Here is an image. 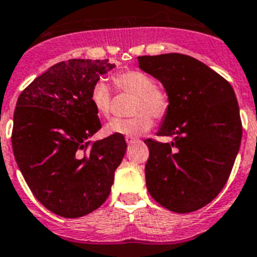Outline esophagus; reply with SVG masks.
<instances>
[{
	"label": "esophagus",
	"mask_w": 257,
	"mask_h": 257,
	"mask_svg": "<svg viewBox=\"0 0 257 257\" xmlns=\"http://www.w3.org/2000/svg\"><path fill=\"white\" fill-rule=\"evenodd\" d=\"M135 142H138L137 138H134V137H126V143H127V144H133V143H135Z\"/></svg>",
	"instance_id": "34e87169"
}]
</instances>
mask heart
Instances as JSON below:
<instances>
[{"instance_id":"b5f03b06","label":"heart","mask_w":257,"mask_h":257,"mask_svg":"<svg viewBox=\"0 0 257 257\" xmlns=\"http://www.w3.org/2000/svg\"><path fill=\"white\" fill-rule=\"evenodd\" d=\"M113 84L120 93L135 95L131 118H116L105 126L109 135L134 137L151 128L152 119H162L169 110V94L154 78L142 71H124L113 76ZM90 102L98 115L107 118L113 111V94L105 82H97L90 93Z\"/></svg>"}]
</instances>
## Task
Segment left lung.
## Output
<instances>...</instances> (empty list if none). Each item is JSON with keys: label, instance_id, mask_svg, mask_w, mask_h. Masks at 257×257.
Instances as JSON below:
<instances>
[{"label": "left lung", "instance_id": "obj_1", "mask_svg": "<svg viewBox=\"0 0 257 257\" xmlns=\"http://www.w3.org/2000/svg\"><path fill=\"white\" fill-rule=\"evenodd\" d=\"M139 68L162 82L169 94L159 137L146 139L150 194L173 213H192L226 185L241 141L239 105L230 82L194 57L182 54L139 56Z\"/></svg>", "mask_w": 257, "mask_h": 257}]
</instances>
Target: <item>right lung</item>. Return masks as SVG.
<instances>
[{"instance_id":"obj_1","label":"right lung","mask_w":257,"mask_h":257,"mask_svg":"<svg viewBox=\"0 0 257 257\" xmlns=\"http://www.w3.org/2000/svg\"><path fill=\"white\" fill-rule=\"evenodd\" d=\"M109 60L71 59L48 68L17 101L12 146L30 190L50 211L78 218L109 197L127 144L123 135L88 141L101 128L90 102Z\"/></svg>"}]
</instances>
